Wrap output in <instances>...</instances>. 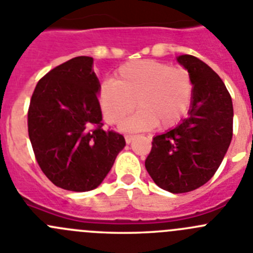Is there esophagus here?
<instances>
[{
  "label": "esophagus",
  "instance_id": "obj_1",
  "mask_svg": "<svg viewBox=\"0 0 253 253\" xmlns=\"http://www.w3.org/2000/svg\"><path fill=\"white\" fill-rule=\"evenodd\" d=\"M133 138L134 136H132V134H126V136H125V140H126L127 143H131L132 141H133Z\"/></svg>",
  "mask_w": 253,
  "mask_h": 253
}]
</instances>
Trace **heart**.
<instances>
[{"label": "heart", "mask_w": 253, "mask_h": 253, "mask_svg": "<svg viewBox=\"0 0 253 253\" xmlns=\"http://www.w3.org/2000/svg\"><path fill=\"white\" fill-rule=\"evenodd\" d=\"M190 72L155 60L132 61L101 84L98 101L106 121L119 124L134 106L140 110L122 124L126 131L169 128L182 120L192 100Z\"/></svg>", "instance_id": "obj_1"}]
</instances>
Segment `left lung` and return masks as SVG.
<instances>
[{
    "label": "left lung",
    "mask_w": 253,
    "mask_h": 253,
    "mask_svg": "<svg viewBox=\"0 0 253 253\" xmlns=\"http://www.w3.org/2000/svg\"><path fill=\"white\" fill-rule=\"evenodd\" d=\"M177 61L193 82L188 117L153 137L145 166L159 187L185 193L209 182L222 162L232 140L233 106L225 84L210 66L191 55Z\"/></svg>",
    "instance_id": "obj_1"
}]
</instances>
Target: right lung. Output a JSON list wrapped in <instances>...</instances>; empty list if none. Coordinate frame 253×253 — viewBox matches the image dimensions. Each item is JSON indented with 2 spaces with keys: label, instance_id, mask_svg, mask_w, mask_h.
<instances>
[{
  "label": "right lung",
  "instance_id": "right-lung-1",
  "mask_svg": "<svg viewBox=\"0 0 253 253\" xmlns=\"http://www.w3.org/2000/svg\"><path fill=\"white\" fill-rule=\"evenodd\" d=\"M93 58L79 56L46 73L28 108L35 157L57 187L75 192L101 185L126 146L122 134L102 128L100 81Z\"/></svg>",
  "mask_w": 253,
  "mask_h": 253
}]
</instances>
